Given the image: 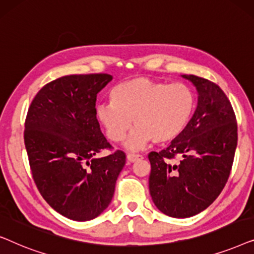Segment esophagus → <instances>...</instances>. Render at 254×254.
<instances>
[{
  "mask_svg": "<svg viewBox=\"0 0 254 254\" xmlns=\"http://www.w3.org/2000/svg\"><path fill=\"white\" fill-rule=\"evenodd\" d=\"M142 158H143V156H142V155H136V154H128V155H127V159H128V161H129L130 163L141 161Z\"/></svg>",
  "mask_w": 254,
  "mask_h": 254,
  "instance_id": "1",
  "label": "esophagus"
}]
</instances>
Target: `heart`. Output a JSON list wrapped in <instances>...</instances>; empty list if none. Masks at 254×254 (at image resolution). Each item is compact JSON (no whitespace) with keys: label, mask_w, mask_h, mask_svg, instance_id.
<instances>
[{"label":"heart","mask_w":254,"mask_h":254,"mask_svg":"<svg viewBox=\"0 0 254 254\" xmlns=\"http://www.w3.org/2000/svg\"><path fill=\"white\" fill-rule=\"evenodd\" d=\"M111 103L97 106V118L107 137L119 143L134 128L126 142L130 150L172 142L189 126L195 107L194 93L186 84L134 77L117 84L110 92Z\"/></svg>","instance_id":"b5f03b06"}]
</instances>
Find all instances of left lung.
<instances>
[{"instance_id": "1", "label": "left lung", "mask_w": 254, "mask_h": 254, "mask_svg": "<svg viewBox=\"0 0 254 254\" xmlns=\"http://www.w3.org/2000/svg\"><path fill=\"white\" fill-rule=\"evenodd\" d=\"M182 76L196 88L195 112L168 148L148 155L152 201L176 218L194 216L214 202L228 182L237 147V121L222 89L199 76Z\"/></svg>"}]
</instances>
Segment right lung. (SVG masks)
I'll list each match as a JSON object with an SVG mask.
<instances>
[{"label":"right lung","mask_w":254,"mask_h":254,"mask_svg":"<svg viewBox=\"0 0 254 254\" xmlns=\"http://www.w3.org/2000/svg\"><path fill=\"white\" fill-rule=\"evenodd\" d=\"M109 74L69 75L40 89L27 111L24 142L37 189L59 214L74 221L99 216L112 200L124 151L112 149L96 113Z\"/></svg>","instance_id":"obj_1"}]
</instances>
